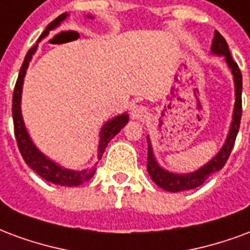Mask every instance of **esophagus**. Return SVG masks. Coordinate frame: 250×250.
Returning a JSON list of instances; mask_svg holds the SVG:
<instances>
[{"label": "esophagus", "mask_w": 250, "mask_h": 250, "mask_svg": "<svg viewBox=\"0 0 250 250\" xmlns=\"http://www.w3.org/2000/svg\"><path fill=\"white\" fill-rule=\"evenodd\" d=\"M147 115H148V110L143 104H134L131 108V116L134 119H144Z\"/></svg>", "instance_id": "1"}]
</instances>
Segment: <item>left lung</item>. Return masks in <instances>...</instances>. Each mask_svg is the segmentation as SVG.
<instances>
[{"mask_svg":"<svg viewBox=\"0 0 250 250\" xmlns=\"http://www.w3.org/2000/svg\"><path fill=\"white\" fill-rule=\"evenodd\" d=\"M210 49H212V53H214V54L224 55L225 57V61H227V63H228V66L232 70V74H233L234 86H236V103H234L233 122L230 125L228 138H227V142L224 144L221 151L209 163H207L204 167H201L200 169H197L196 172L188 173V175H176V173H172V172H168L159 167V164L156 163L155 158H153L152 147H151L149 139L147 138L148 139L147 169H148L149 176L160 188L168 192H182L203 186L205 180L212 173L220 171L225 166L229 155H230L232 149H233L234 142H236V136H237L238 128H240V122H241V114H243V102H241L243 75H241V71L238 68V64L234 62L232 55H230L227 41L224 40V37L217 30L214 31L213 42H212V47Z\"/></svg>","mask_w":250,"mask_h":250,"instance_id":"obj_1","label":"left lung"}]
</instances>
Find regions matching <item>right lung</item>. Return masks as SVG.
<instances>
[{"label": "right lung", "mask_w": 250, "mask_h": 250, "mask_svg": "<svg viewBox=\"0 0 250 250\" xmlns=\"http://www.w3.org/2000/svg\"><path fill=\"white\" fill-rule=\"evenodd\" d=\"M67 17L66 13L61 14L55 18L54 21H51L46 26L45 31L41 34L40 40L41 41L43 37L49 34L50 30H53L55 27L58 26L61 22L63 21L64 18ZM37 46L31 47L27 51L26 57L23 59V63L21 66L20 74H18V78H17L16 86H14V92H13V106H12V112H13V123H14V135H16L17 146L18 149L21 152L22 158L25 160L27 166L36 171L42 179H45L46 182L53 183V184H58V186H64V187H77L81 186L82 183L87 182L88 179H91L92 175L97 171V164L91 167L90 169H84V171H71V169H66L62 168L58 164H55L54 162H51L49 159L46 158L43 153H41L37 147L33 144L31 139L27 135V131L23 125V120H22L21 115V91H22V83H23V77L26 74V68L29 66L31 57L36 51ZM128 123V115L123 114V115L115 116L114 119H111L107 122L106 125L102 127L101 131V140H99V149H98V160H101L102 155L106 149L107 144L110 143V140L119 132L125 125Z\"/></svg>", "instance_id": "add662e5"}]
</instances>
